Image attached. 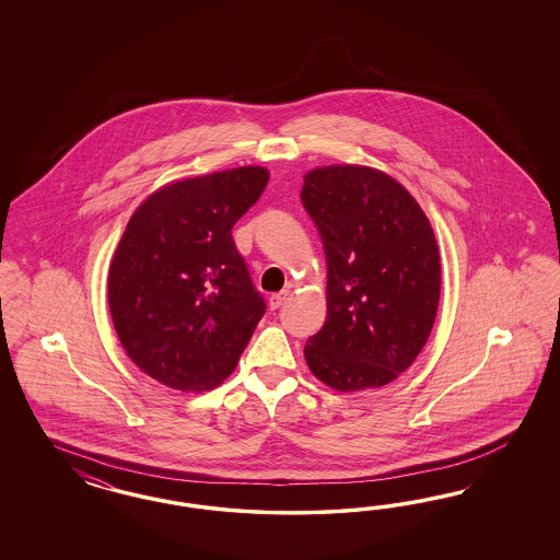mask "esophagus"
<instances>
[{"label":"esophagus","mask_w":560,"mask_h":560,"mask_svg":"<svg viewBox=\"0 0 560 560\" xmlns=\"http://www.w3.org/2000/svg\"><path fill=\"white\" fill-rule=\"evenodd\" d=\"M289 298V289L285 291H279V293H272L271 298H269V307L271 310H279L281 305L285 304V300Z\"/></svg>","instance_id":"esophagus-1"}]
</instances>
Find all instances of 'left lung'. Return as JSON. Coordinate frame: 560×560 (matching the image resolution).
<instances>
[{
	"instance_id": "left-lung-1",
	"label": "left lung",
	"mask_w": 560,
	"mask_h": 560,
	"mask_svg": "<svg viewBox=\"0 0 560 560\" xmlns=\"http://www.w3.org/2000/svg\"><path fill=\"white\" fill-rule=\"evenodd\" d=\"M302 203L326 255V323L307 368L339 392L390 384L438 316L440 248L423 209L382 170L335 164L304 176Z\"/></svg>"
}]
</instances>
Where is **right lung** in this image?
I'll list each match as a JSON object with an SVG mask.
<instances>
[{
    "mask_svg": "<svg viewBox=\"0 0 560 560\" xmlns=\"http://www.w3.org/2000/svg\"><path fill=\"white\" fill-rule=\"evenodd\" d=\"M269 183L260 166L158 188L127 223L108 269L120 345L141 372L183 392L236 370L265 314L232 228Z\"/></svg>",
    "mask_w": 560,
    "mask_h": 560,
    "instance_id": "add662e5",
    "label": "right lung"
}]
</instances>
